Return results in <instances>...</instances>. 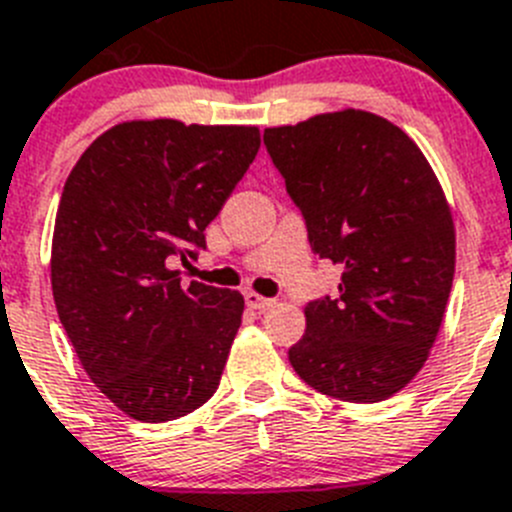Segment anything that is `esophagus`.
<instances>
[{
    "mask_svg": "<svg viewBox=\"0 0 512 512\" xmlns=\"http://www.w3.org/2000/svg\"><path fill=\"white\" fill-rule=\"evenodd\" d=\"M244 301H247L250 309H257V311H265L275 304V299H265V296H260V293H244Z\"/></svg>",
    "mask_w": 512,
    "mask_h": 512,
    "instance_id": "esophagus-1",
    "label": "esophagus"
}]
</instances>
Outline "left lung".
Returning a JSON list of instances; mask_svg holds the SVG:
<instances>
[{
    "instance_id": "left-lung-1",
    "label": "left lung",
    "mask_w": 512,
    "mask_h": 512,
    "mask_svg": "<svg viewBox=\"0 0 512 512\" xmlns=\"http://www.w3.org/2000/svg\"><path fill=\"white\" fill-rule=\"evenodd\" d=\"M262 141L311 252L342 268L335 296L306 304L288 361L327 397L381 402L415 379L441 330L456 262L441 185L402 128L363 110L265 128Z\"/></svg>"
}]
</instances>
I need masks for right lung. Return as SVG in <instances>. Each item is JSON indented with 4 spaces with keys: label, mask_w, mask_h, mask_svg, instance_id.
<instances>
[{
    "label": "right lung",
    "mask_w": 512,
    "mask_h": 512,
    "mask_svg": "<svg viewBox=\"0 0 512 512\" xmlns=\"http://www.w3.org/2000/svg\"><path fill=\"white\" fill-rule=\"evenodd\" d=\"M257 149L255 126L131 121L92 141L66 177L53 301L87 376L133 420H177L219 389L242 293L182 288L172 265L206 250L203 231Z\"/></svg>",
    "instance_id": "right-lung-1"
}]
</instances>
